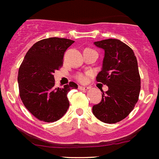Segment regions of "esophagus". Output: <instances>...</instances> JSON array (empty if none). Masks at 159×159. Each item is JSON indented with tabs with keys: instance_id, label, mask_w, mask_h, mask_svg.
I'll use <instances>...</instances> for the list:
<instances>
[{
	"instance_id": "esophagus-1",
	"label": "esophagus",
	"mask_w": 159,
	"mask_h": 159,
	"mask_svg": "<svg viewBox=\"0 0 159 159\" xmlns=\"http://www.w3.org/2000/svg\"><path fill=\"white\" fill-rule=\"evenodd\" d=\"M79 89L80 90H84V91H87L89 90V87H87V86H79Z\"/></svg>"
}]
</instances>
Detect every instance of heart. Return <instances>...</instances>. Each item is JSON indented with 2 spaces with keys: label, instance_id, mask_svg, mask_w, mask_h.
I'll return each mask as SVG.
<instances>
[{
  "label": "heart",
  "instance_id": "heart-1",
  "mask_svg": "<svg viewBox=\"0 0 159 159\" xmlns=\"http://www.w3.org/2000/svg\"><path fill=\"white\" fill-rule=\"evenodd\" d=\"M89 75H90L89 73H79V74H77L75 78H76V80L79 82L85 83L87 82L88 78H89Z\"/></svg>",
  "mask_w": 159,
  "mask_h": 159
}]
</instances>
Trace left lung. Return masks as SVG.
Returning a JSON list of instances; mask_svg holds the SVG:
<instances>
[{
    "label": "left lung",
    "instance_id": "1",
    "mask_svg": "<svg viewBox=\"0 0 159 159\" xmlns=\"http://www.w3.org/2000/svg\"><path fill=\"white\" fill-rule=\"evenodd\" d=\"M103 48L105 57L97 81L108 86L102 91L99 104L93 106V113L106 124H115L125 119L138 101L141 77L133 50L117 39L94 42Z\"/></svg>",
    "mask_w": 159,
    "mask_h": 159
}]
</instances>
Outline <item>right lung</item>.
<instances>
[{"label":"right lung","mask_w":159,"mask_h":159,"mask_svg":"<svg viewBox=\"0 0 159 159\" xmlns=\"http://www.w3.org/2000/svg\"><path fill=\"white\" fill-rule=\"evenodd\" d=\"M65 38L51 37L34 44L25 55L18 75L19 95L25 107L40 121H57L67 111L70 89L78 85L70 82L55 88L53 73L63 63L64 53L74 43Z\"/></svg>","instance_id":"obj_1"}]
</instances>
